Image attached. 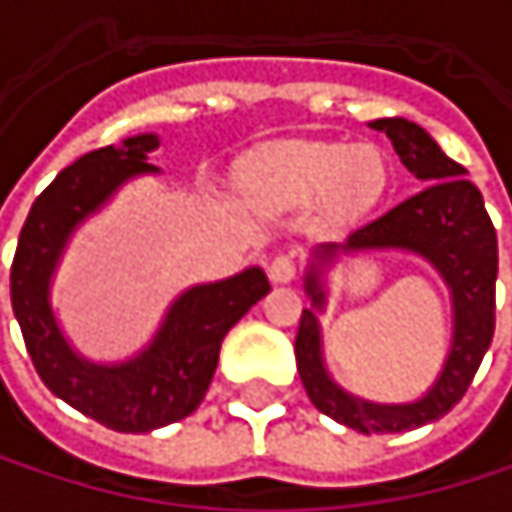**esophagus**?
I'll use <instances>...</instances> for the list:
<instances>
[{"label": "esophagus", "mask_w": 512, "mask_h": 512, "mask_svg": "<svg viewBox=\"0 0 512 512\" xmlns=\"http://www.w3.org/2000/svg\"><path fill=\"white\" fill-rule=\"evenodd\" d=\"M269 278L275 284H287L296 278V260L290 255H275L269 260Z\"/></svg>", "instance_id": "esophagus-1"}]
</instances>
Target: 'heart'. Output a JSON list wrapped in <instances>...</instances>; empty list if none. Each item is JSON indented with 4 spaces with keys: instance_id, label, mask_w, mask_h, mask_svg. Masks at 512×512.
<instances>
[{
    "instance_id": "obj_1",
    "label": "heart",
    "mask_w": 512,
    "mask_h": 512,
    "mask_svg": "<svg viewBox=\"0 0 512 512\" xmlns=\"http://www.w3.org/2000/svg\"><path fill=\"white\" fill-rule=\"evenodd\" d=\"M240 189L260 210H290L326 195L335 219H356L382 195L385 162L370 145L296 142L249 159Z\"/></svg>"
}]
</instances>
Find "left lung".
Listing matches in <instances>:
<instances>
[{
    "instance_id": "8db88e82",
    "label": "left lung",
    "mask_w": 512,
    "mask_h": 512,
    "mask_svg": "<svg viewBox=\"0 0 512 512\" xmlns=\"http://www.w3.org/2000/svg\"><path fill=\"white\" fill-rule=\"evenodd\" d=\"M385 133L400 162L427 183L412 198L388 213L364 222L347 243H326L314 252L305 272V293L311 308L302 311L296 332V367L311 403L364 436L403 433L439 421L468 391L495 332V278H498V237L483 207L480 189L465 180V168L430 139V133L406 118H379L370 124ZM376 248H400L430 259L455 299V341L446 367L431 391L415 404H370L347 395L322 364V342L316 311L325 304L322 272L338 254Z\"/></svg>"
}]
</instances>
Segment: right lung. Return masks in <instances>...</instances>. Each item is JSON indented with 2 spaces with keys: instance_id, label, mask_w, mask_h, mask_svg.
I'll list each match as a JSON object with an SVG mask.
<instances>
[{
  "instance_id": "1",
  "label": "right lung",
  "mask_w": 512,
  "mask_h": 512,
  "mask_svg": "<svg viewBox=\"0 0 512 512\" xmlns=\"http://www.w3.org/2000/svg\"><path fill=\"white\" fill-rule=\"evenodd\" d=\"M156 148L159 139L145 133L67 165L35 198L11 263V305L38 376L55 397L118 433H151L192 415L210 388L225 335L269 293L260 266L195 284L171 302L154 341L118 364H94L67 344L50 305L58 257L76 225L97 213L121 183L159 171L148 162Z\"/></svg>"
}]
</instances>
